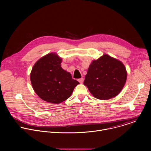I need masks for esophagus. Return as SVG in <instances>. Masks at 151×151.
Returning a JSON list of instances; mask_svg holds the SVG:
<instances>
[{
    "label": "esophagus",
    "instance_id": "obj_1",
    "mask_svg": "<svg viewBox=\"0 0 151 151\" xmlns=\"http://www.w3.org/2000/svg\"><path fill=\"white\" fill-rule=\"evenodd\" d=\"M83 80H84L83 78H80V79H78V81H79L80 83H82V82H83Z\"/></svg>",
    "mask_w": 151,
    "mask_h": 151
}]
</instances>
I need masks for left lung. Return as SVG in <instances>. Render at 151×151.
<instances>
[{"label":"left lung","mask_w":151,"mask_h":151,"mask_svg":"<svg viewBox=\"0 0 151 151\" xmlns=\"http://www.w3.org/2000/svg\"><path fill=\"white\" fill-rule=\"evenodd\" d=\"M127 75L125 68L121 61L104 54L90 64L83 84L96 98L108 100L121 92Z\"/></svg>","instance_id":"obj_1"}]
</instances>
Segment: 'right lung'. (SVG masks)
<instances>
[{"instance_id":"right-lung-1","label":"right lung","mask_w":151,"mask_h":151,"mask_svg":"<svg viewBox=\"0 0 151 151\" xmlns=\"http://www.w3.org/2000/svg\"><path fill=\"white\" fill-rule=\"evenodd\" d=\"M61 59L55 53L40 58L33 66L30 81L37 95L47 102L58 104L71 96L78 81L61 67Z\"/></svg>"}]
</instances>
